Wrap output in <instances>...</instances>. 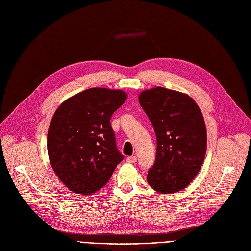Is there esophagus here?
Listing matches in <instances>:
<instances>
[{
    "instance_id": "1",
    "label": "esophagus",
    "mask_w": 251,
    "mask_h": 251,
    "mask_svg": "<svg viewBox=\"0 0 251 251\" xmlns=\"http://www.w3.org/2000/svg\"><path fill=\"white\" fill-rule=\"evenodd\" d=\"M136 161H137V158L135 157V155H132V157H127V158H126V162H127V163L134 164V163H136Z\"/></svg>"
}]
</instances>
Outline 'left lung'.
Returning a JSON list of instances; mask_svg holds the SVG:
<instances>
[{
  "label": "left lung",
  "mask_w": 251,
  "mask_h": 251,
  "mask_svg": "<svg viewBox=\"0 0 251 251\" xmlns=\"http://www.w3.org/2000/svg\"><path fill=\"white\" fill-rule=\"evenodd\" d=\"M138 99L157 137L149 184L161 194L178 192L194 179L204 161L206 127L201 111L188 94L159 86L142 91Z\"/></svg>",
  "instance_id": "1"
}]
</instances>
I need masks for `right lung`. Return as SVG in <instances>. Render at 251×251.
Returning <instances> with one entry per match:
<instances>
[{
  "label": "right lung",
  "instance_id": "obj_1",
  "mask_svg": "<svg viewBox=\"0 0 251 251\" xmlns=\"http://www.w3.org/2000/svg\"><path fill=\"white\" fill-rule=\"evenodd\" d=\"M126 98L123 90L89 88L64 100L54 113L48 131L49 159L74 193H96L123 161L110 119Z\"/></svg>",
  "mask_w": 251,
  "mask_h": 251
}]
</instances>
